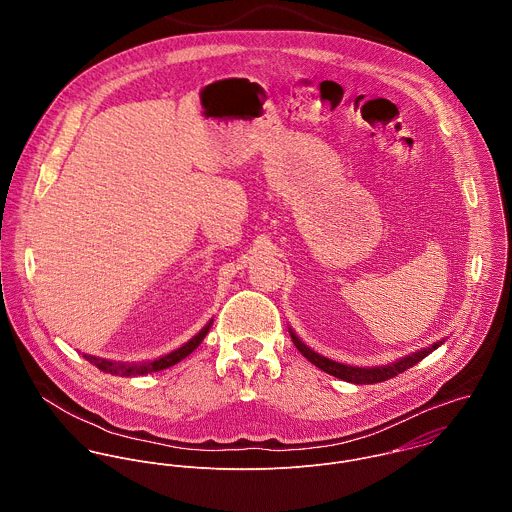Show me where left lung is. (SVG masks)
<instances>
[{"instance_id": "left-lung-1", "label": "left lung", "mask_w": 512, "mask_h": 512, "mask_svg": "<svg viewBox=\"0 0 512 512\" xmlns=\"http://www.w3.org/2000/svg\"><path fill=\"white\" fill-rule=\"evenodd\" d=\"M290 335H292L293 345L297 347V351L311 363V365L321 368L323 372L335 376V378H341L345 382H353V384H374V382H384L388 378H394L398 376L400 372L408 370L410 366L418 365L422 359H426L430 353H434L438 347H441L445 343V339H441L438 343L430 345L428 349H422V351H416L412 355H406L394 363H388V365L380 366H351L343 365V363H337L333 359H327L319 353H315L313 349H309L295 333H293L292 327H290Z\"/></svg>"}]
</instances>
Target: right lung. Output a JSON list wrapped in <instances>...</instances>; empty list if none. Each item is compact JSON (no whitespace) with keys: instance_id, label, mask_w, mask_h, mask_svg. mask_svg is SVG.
<instances>
[{"instance_id":"1","label":"right lung","mask_w":512,"mask_h":512,"mask_svg":"<svg viewBox=\"0 0 512 512\" xmlns=\"http://www.w3.org/2000/svg\"><path fill=\"white\" fill-rule=\"evenodd\" d=\"M211 325H213V319H209V323L195 337H191L187 343H183L179 349H175V351H171V353H167L163 357H157L153 361L122 363V361H110V359H102V357H94V355H86V353H82V357L88 363H92L96 368H100L102 372H108V374H116V376H144V374H149V372H157V370L177 365L179 361L189 357L203 343V339L207 337Z\"/></svg>"}]
</instances>
